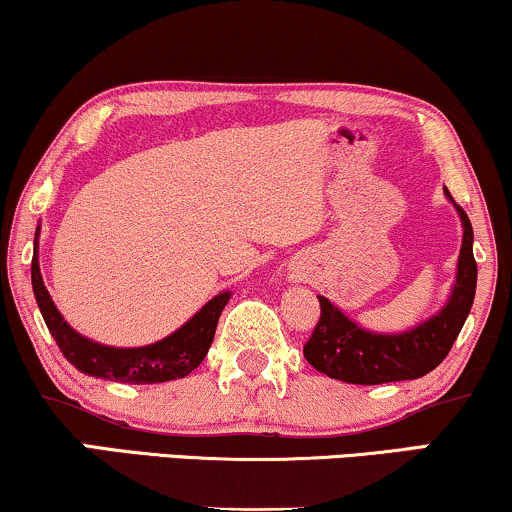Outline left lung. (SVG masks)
<instances>
[{
  "label": "left lung",
  "mask_w": 512,
  "mask_h": 512,
  "mask_svg": "<svg viewBox=\"0 0 512 512\" xmlns=\"http://www.w3.org/2000/svg\"><path fill=\"white\" fill-rule=\"evenodd\" d=\"M451 197L453 195L448 193ZM463 248L458 260V279L451 300L439 315L398 336L369 334L350 322L326 298H319V322L307 338L303 353L317 372L348 384H389V381L420 379L446 360L455 338L463 329L477 288V262L472 255V224L460 205Z\"/></svg>",
  "instance_id": "8db88e82"
}]
</instances>
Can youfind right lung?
<instances>
[{
  "label": "right lung",
  "mask_w": 512,
  "mask_h": 512,
  "mask_svg": "<svg viewBox=\"0 0 512 512\" xmlns=\"http://www.w3.org/2000/svg\"><path fill=\"white\" fill-rule=\"evenodd\" d=\"M33 293L45 319L49 334L61 350V355L71 362L78 372L97 379L121 381V384H162V381L188 377L193 369L205 360L209 346L214 341V331L221 310L229 303V293H219L202 307L197 315L174 331L164 341L145 348H109L83 338L64 322L59 310L49 298L45 281H42L38 264V238H35L33 267Z\"/></svg>",
  "instance_id": "obj_1"
}]
</instances>
